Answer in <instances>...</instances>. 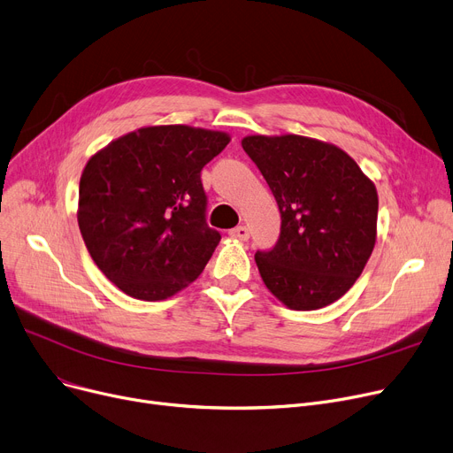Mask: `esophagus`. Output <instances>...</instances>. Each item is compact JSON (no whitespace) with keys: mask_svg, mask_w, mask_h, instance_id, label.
<instances>
[{"mask_svg":"<svg viewBox=\"0 0 453 453\" xmlns=\"http://www.w3.org/2000/svg\"><path fill=\"white\" fill-rule=\"evenodd\" d=\"M230 235L235 237V239H242V242H247L250 234H249V228L245 225H239V226L230 230Z\"/></svg>","mask_w":453,"mask_h":453,"instance_id":"obj_1","label":"esophagus"}]
</instances>
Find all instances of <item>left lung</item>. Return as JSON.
<instances>
[{"label":"left lung","mask_w":453,"mask_h":453,"mask_svg":"<svg viewBox=\"0 0 453 453\" xmlns=\"http://www.w3.org/2000/svg\"><path fill=\"white\" fill-rule=\"evenodd\" d=\"M242 146L281 214L276 245L254 256L265 285L295 311L336 302L362 274L375 247V184L348 153L322 141L250 135Z\"/></svg>","instance_id":"obj_1"}]
</instances>
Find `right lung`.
<instances>
[{
	"label": "right lung",
	"instance_id": "obj_1",
	"mask_svg": "<svg viewBox=\"0 0 453 453\" xmlns=\"http://www.w3.org/2000/svg\"><path fill=\"white\" fill-rule=\"evenodd\" d=\"M228 142L221 131L150 126L88 161L78 226L96 267L127 296L166 300L206 267L221 234L206 225L201 170Z\"/></svg>",
	"mask_w": 453,
	"mask_h": 453
}]
</instances>
